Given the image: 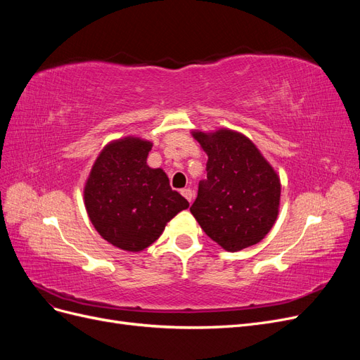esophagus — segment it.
<instances>
[{"instance_id":"obj_1","label":"esophagus","mask_w":360,"mask_h":360,"mask_svg":"<svg viewBox=\"0 0 360 360\" xmlns=\"http://www.w3.org/2000/svg\"><path fill=\"white\" fill-rule=\"evenodd\" d=\"M181 195L184 198H186L189 202H192V198H193V192H192V189H189V188H184V189H181Z\"/></svg>"}]
</instances>
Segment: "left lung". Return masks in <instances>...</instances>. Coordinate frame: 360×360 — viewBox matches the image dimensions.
Masks as SVG:
<instances>
[{"mask_svg": "<svg viewBox=\"0 0 360 360\" xmlns=\"http://www.w3.org/2000/svg\"><path fill=\"white\" fill-rule=\"evenodd\" d=\"M193 136L209 160L191 213L202 231L230 252L261 242L278 216L276 172L246 136L233 130Z\"/></svg>", "mask_w": 360, "mask_h": 360, "instance_id": "obj_1", "label": "left lung"}]
</instances>
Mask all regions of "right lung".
Segmentation results:
<instances>
[{
    "label": "right lung",
    "instance_id": "obj_1",
    "mask_svg": "<svg viewBox=\"0 0 360 360\" xmlns=\"http://www.w3.org/2000/svg\"><path fill=\"white\" fill-rule=\"evenodd\" d=\"M151 143L124 138L106 146L94 162L84 198L90 221L106 242L138 252L162 234L189 202L172 191L167 174L147 167Z\"/></svg>",
    "mask_w": 360,
    "mask_h": 360
}]
</instances>
